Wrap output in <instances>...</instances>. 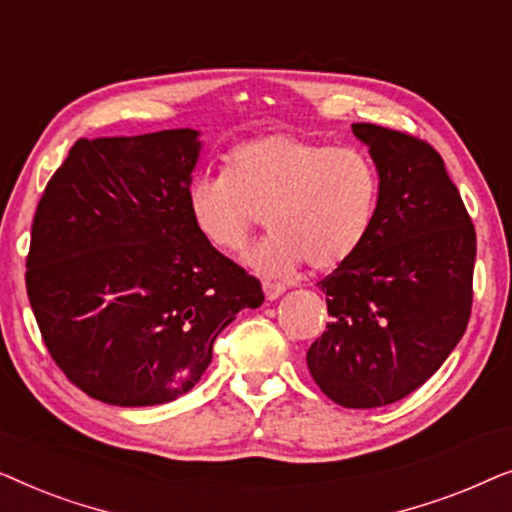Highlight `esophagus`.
<instances>
[{"label": "esophagus", "instance_id": "34e87169", "mask_svg": "<svg viewBox=\"0 0 512 512\" xmlns=\"http://www.w3.org/2000/svg\"><path fill=\"white\" fill-rule=\"evenodd\" d=\"M284 291H286L284 284H275V282H265L263 284V293H265V298H268V300H277Z\"/></svg>", "mask_w": 512, "mask_h": 512}]
</instances>
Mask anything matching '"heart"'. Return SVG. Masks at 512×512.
<instances>
[{"instance_id":"1","label":"heart","mask_w":512,"mask_h":512,"mask_svg":"<svg viewBox=\"0 0 512 512\" xmlns=\"http://www.w3.org/2000/svg\"><path fill=\"white\" fill-rule=\"evenodd\" d=\"M380 202L373 158L291 132H270L230 151L226 177L200 174L186 205L195 230L221 254H237L265 219L270 237L249 254L263 275L300 263L328 272L366 242Z\"/></svg>"}]
</instances>
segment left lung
I'll return each mask as SVG.
<instances>
[{
	"label": "left lung",
	"instance_id": "left-lung-1",
	"mask_svg": "<svg viewBox=\"0 0 512 512\" xmlns=\"http://www.w3.org/2000/svg\"><path fill=\"white\" fill-rule=\"evenodd\" d=\"M380 174L361 249L319 282L331 321L307 349L319 389L342 408L412 394L457 347L471 317L475 228L431 144L354 123Z\"/></svg>",
	"mask_w": 512,
	"mask_h": 512
}]
</instances>
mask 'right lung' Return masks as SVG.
<instances>
[{"label": "right lung", "instance_id": "1", "mask_svg": "<svg viewBox=\"0 0 512 512\" xmlns=\"http://www.w3.org/2000/svg\"><path fill=\"white\" fill-rule=\"evenodd\" d=\"M200 149L191 128L79 139L37 205L27 298L53 361L102 403L184 396L216 335L263 303L188 216Z\"/></svg>", "mask_w": 512, "mask_h": 512}]
</instances>
